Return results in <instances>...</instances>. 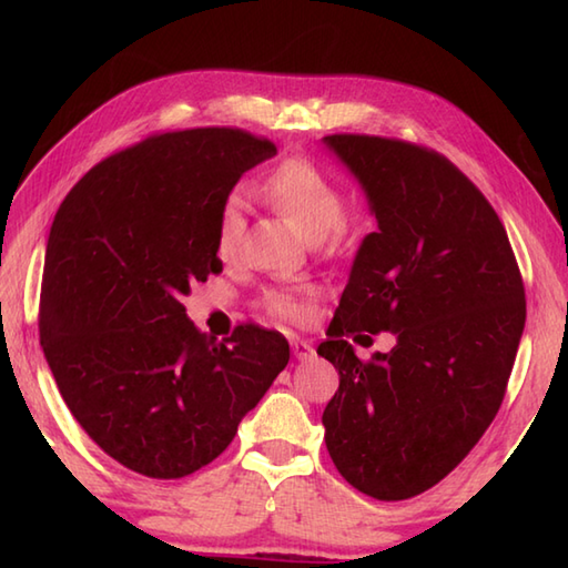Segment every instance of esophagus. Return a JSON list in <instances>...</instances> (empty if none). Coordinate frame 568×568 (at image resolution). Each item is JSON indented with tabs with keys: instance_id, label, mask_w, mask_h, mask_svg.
<instances>
[{
	"instance_id": "obj_1",
	"label": "esophagus",
	"mask_w": 568,
	"mask_h": 568,
	"mask_svg": "<svg viewBox=\"0 0 568 568\" xmlns=\"http://www.w3.org/2000/svg\"><path fill=\"white\" fill-rule=\"evenodd\" d=\"M293 356L297 361H310V358H315V348H312L310 342L293 339Z\"/></svg>"
}]
</instances>
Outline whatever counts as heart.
Listing matches in <instances>:
<instances>
[{
    "instance_id": "heart-1",
    "label": "heart",
    "mask_w": 568,
    "mask_h": 568,
    "mask_svg": "<svg viewBox=\"0 0 568 568\" xmlns=\"http://www.w3.org/2000/svg\"><path fill=\"white\" fill-rule=\"evenodd\" d=\"M265 197L283 210L307 239H324L344 220V197L334 180L307 159H287L263 183ZM246 200L232 192L216 212L214 246L220 258L232 261L244 246ZM265 310L281 320H297L305 300L297 291H271L263 297Z\"/></svg>"
}]
</instances>
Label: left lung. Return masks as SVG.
Segmentation results:
<instances>
[{
  "label": "left lung",
  "mask_w": 568,
  "mask_h": 568,
  "mask_svg": "<svg viewBox=\"0 0 568 568\" xmlns=\"http://www.w3.org/2000/svg\"><path fill=\"white\" fill-rule=\"evenodd\" d=\"M322 143L376 216L317 348L339 371L324 442L354 488L405 500L496 417L525 329L523 277L496 210L444 155L378 136ZM358 331H390L396 346L364 365L343 339Z\"/></svg>",
  "instance_id": "obj_1"
}]
</instances>
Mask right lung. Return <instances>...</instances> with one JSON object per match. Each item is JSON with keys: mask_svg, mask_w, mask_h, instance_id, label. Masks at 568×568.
<instances>
[{"mask_svg": "<svg viewBox=\"0 0 568 568\" xmlns=\"http://www.w3.org/2000/svg\"><path fill=\"white\" fill-rule=\"evenodd\" d=\"M271 141L239 129L146 139L94 165L55 212L41 285V346L68 409L119 464L183 478L232 444L287 366L285 336L202 334L190 285L222 271L214 224Z\"/></svg>", "mask_w": 568, "mask_h": 568, "instance_id": "obj_1", "label": "right lung"}]
</instances>
